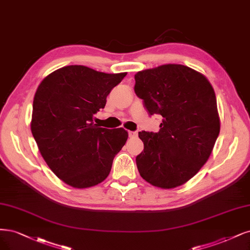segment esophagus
Wrapping results in <instances>:
<instances>
[{
  "instance_id": "34e87169",
  "label": "esophagus",
  "mask_w": 250,
  "mask_h": 250,
  "mask_svg": "<svg viewBox=\"0 0 250 250\" xmlns=\"http://www.w3.org/2000/svg\"><path fill=\"white\" fill-rule=\"evenodd\" d=\"M128 135H129V137H136L137 132L136 131H128Z\"/></svg>"
}]
</instances>
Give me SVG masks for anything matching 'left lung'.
<instances>
[{
    "instance_id": "left-lung-1",
    "label": "left lung",
    "mask_w": 250,
    "mask_h": 250,
    "mask_svg": "<svg viewBox=\"0 0 250 250\" xmlns=\"http://www.w3.org/2000/svg\"><path fill=\"white\" fill-rule=\"evenodd\" d=\"M134 80V92L149 114L162 116L158 132H139L144 143L136 156L140 175L163 189L183 185L208 160L220 131L212 84L180 64L139 71Z\"/></svg>"
}]
</instances>
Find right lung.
Segmentation results:
<instances>
[{"label":"right lung","instance_id":"obj_1","mask_svg":"<svg viewBox=\"0 0 250 250\" xmlns=\"http://www.w3.org/2000/svg\"><path fill=\"white\" fill-rule=\"evenodd\" d=\"M126 74L70 65L51 72L38 85L32 134L49 168L67 185L88 188L107 178L128 132L99 127L93 116L104 108L107 95Z\"/></svg>","mask_w":250,"mask_h":250}]
</instances>
